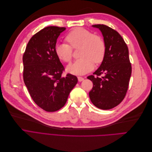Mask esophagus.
Wrapping results in <instances>:
<instances>
[{
  "mask_svg": "<svg viewBox=\"0 0 152 152\" xmlns=\"http://www.w3.org/2000/svg\"><path fill=\"white\" fill-rule=\"evenodd\" d=\"M77 78H78V80H79V82H82V81H83L84 80V78L82 77H78Z\"/></svg>",
  "mask_w": 152,
  "mask_h": 152,
  "instance_id": "obj_1",
  "label": "esophagus"
}]
</instances>
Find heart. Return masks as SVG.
<instances>
[{"instance_id": "obj_1", "label": "heart", "mask_w": 152, "mask_h": 152, "mask_svg": "<svg viewBox=\"0 0 152 152\" xmlns=\"http://www.w3.org/2000/svg\"><path fill=\"white\" fill-rule=\"evenodd\" d=\"M66 43L57 44L55 52L58 58L65 63L70 62L73 49L79 48L78 56L80 57L67 67L74 75H83L90 72L96 65L102 63L106 54V44L102 37L81 27L73 29L66 35Z\"/></svg>"}]
</instances>
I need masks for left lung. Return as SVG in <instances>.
<instances>
[{
    "label": "left lung",
    "instance_id": "8db88e82",
    "mask_svg": "<svg viewBox=\"0 0 152 152\" xmlns=\"http://www.w3.org/2000/svg\"><path fill=\"white\" fill-rule=\"evenodd\" d=\"M104 37L106 54L102 65L93 75L87 77L93 82L89 92L93 104L98 108L110 110L125 98L132 72L127 45L118 32L104 25H94Z\"/></svg>",
    "mask_w": 152,
    "mask_h": 152
}]
</instances>
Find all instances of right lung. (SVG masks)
Masks as SVG:
<instances>
[{
	"mask_svg": "<svg viewBox=\"0 0 152 152\" xmlns=\"http://www.w3.org/2000/svg\"><path fill=\"white\" fill-rule=\"evenodd\" d=\"M65 27L48 26L31 37L23 56V80L34 102L53 112L65 104L77 84L75 75L61 76L65 68L55 52L57 39Z\"/></svg>",
	"mask_w": 152,
	"mask_h": 152,
	"instance_id": "add662e5",
	"label": "right lung"
}]
</instances>
